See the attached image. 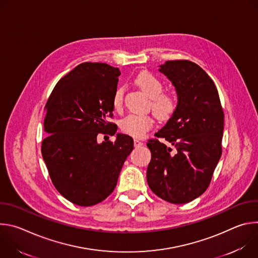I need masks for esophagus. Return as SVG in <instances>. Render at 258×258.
I'll return each mask as SVG.
<instances>
[{
  "label": "esophagus",
  "instance_id": "esophagus-1",
  "mask_svg": "<svg viewBox=\"0 0 258 258\" xmlns=\"http://www.w3.org/2000/svg\"><path fill=\"white\" fill-rule=\"evenodd\" d=\"M134 144H135V146H136V147H140V146H142V145H143V142H142V141H140V140L135 139V140H134Z\"/></svg>",
  "mask_w": 258,
  "mask_h": 258
}]
</instances>
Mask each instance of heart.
I'll list each match as a JSON object with an SVG mask.
<instances>
[{"label": "heart", "mask_w": 258, "mask_h": 258, "mask_svg": "<svg viewBox=\"0 0 258 258\" xmlns=\"http://www.w3.org/2000/svg\"><path fill=\"white\" fill-rule=\"evenodd\" d=\"M135 83L150 97V107L153 113L160 119H168L177 108V99L173 94L163 93L162 82L148 71H142ZM123 104V90L117 89L112 97L114 109L120 110ZM153 118L146 114H128L120 120V130L132 137L142 138L153 126Z\"/></svg>", "instance_id": "b5f03b06"}]
</instances>
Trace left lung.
Instances as JSON below:
<instances>
[{
  "mask_svg": "<svg viewBox=\"0 0 258 258\" xmlns=\"http://www.w3.org/2000/svg\"><path fill=\"white\" fill-rule=\"evenodd\" d=\"M160 72L177 94V108L155 134L170 147L150 139L151 161L147 181L159 198L173 204L188 203L208 188L222 156L224 110L217 89L207 73L189 60L166 61Z\"/></svg>",
  "mask_w": 258,
  "mask_h": 258,
  "instance_id": "left-lung-1",
  "label": "left lung"
}]
</instances>
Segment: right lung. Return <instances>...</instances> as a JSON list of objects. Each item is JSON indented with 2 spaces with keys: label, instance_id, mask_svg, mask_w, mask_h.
I'll return each mask as SVG.
<instances>
[{
  "label": "right lung",
  "instance_id": "add662e5",
  "mask_svg": "<svg viewBox=\"0 0 258 258\" xmlns=\"http://www.w3.org/2000/svg\"><path fill=\"white\" fill-rule=\"evenodd\" d=\"M119 76L118 68L106 63H82L57 83L47 101L43 158L53 185L73 204L92 206L105 200L134 149V140L123 134L114 142L97 141L99 134L117 131L107 119L113 116Z\"/></svg>",
  "mask_w": 258,
  "mask_h": 258
}]
</instances>
